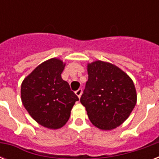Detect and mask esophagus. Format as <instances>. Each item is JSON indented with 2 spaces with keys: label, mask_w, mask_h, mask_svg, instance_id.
<instances>
[{
  "label": "esophagus",
  "mask_w": 159,
  "mask_h": 159,
  "mask_svg": "<svg viewBox=\"0 0 159 159\" xmlns=\"http://www.w3.org/2000/svg\"><path fill=\"white\" fill-rule=\"evenodd\" d=\"M82 89H78L77 91H76V92H75V94L77 95V97H78V98H80V97H81V96H82Z\"/></svg>",
  "instance_id": "1"
}]
</instances>
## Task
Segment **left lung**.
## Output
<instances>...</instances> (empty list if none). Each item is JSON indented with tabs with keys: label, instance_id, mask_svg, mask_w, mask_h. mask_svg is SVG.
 <instances>
[{
	"label": "left lung",
	"instance_id": "obj_1",
	"mask_svg": "<svg viewBox=\"0 0 159 159\" xmlns=\"http://www.w3.org/2000/svg\"><path fill=\"white\" fill-rule=\"evenodd\" d=\"M88 80L81 97L92 125L111 130L128 119L137 102V93L127 73L111 62L87 63Z\"/></svg>",
	"mask_w": 159,
	"mask_h": 159
}]
</instances>
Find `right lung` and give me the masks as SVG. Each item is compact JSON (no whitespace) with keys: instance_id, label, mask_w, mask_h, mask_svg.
I'll use <instances>...</instances> for the list:
<instances>
[{"instance_id":"obj_1","label":"right lung","mask_w":159,"mask_h":159,"mask_svg":"<svg viewBox=\"0 0 159 159\" xmlns=\"http://www.w3.org/2000/svg\"><path fill=\"white\" fill-rule=\"evenodd\" d=\"M65 65L57 57L44 61L21 84V101L26 111L37 123L50 129L65 125L79 100L61 77Z\"/></svg>"}]
</instances>
